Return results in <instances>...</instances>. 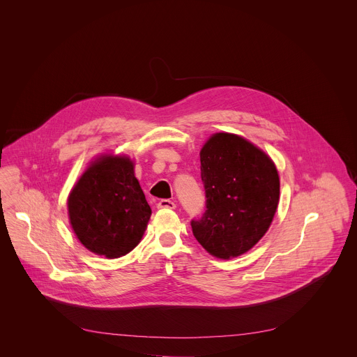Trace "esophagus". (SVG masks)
<instances>
[{
	"mask_svg": "<svg viewBox=\"0 0 357 357\" xmlns=\"http://www.w3.org/2000/svg\"><path fill=\"white\" fill-rule=\"evenodd\" d=\"M156 206H158V208H174L176 204L170 199H160Z\"/></svg>",
	"mask_w": 357,
	"mask_h": 357,
	"instance_id": "esophagus-1",
	"label": "esophagus"
}]
</instances>
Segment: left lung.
Wrapping results in <instances>:
<instances>
[{"label":"left lung","mask_w":357,"mask_h":357,"mask_svg":"<svg viewBox=\"0 0 357 357\" xmlns=\"http://www.w3.org/2000/svg\"><path fill=\"white\" fill-rule=\"evenodd\" d=\"M206 210L192 234L210 255L228 259L246 253L268 231L279 204L275 163L250 142L213 135L201 151Z\"/></svg>","instance_id":"8db88e82"}]
</instances>
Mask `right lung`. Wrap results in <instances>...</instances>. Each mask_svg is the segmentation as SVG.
<instances>
[{
	"label": "right lung",
	"mask_w": 357,
	"mask_h": 357,
	"mask_svg": "<svg viewBox=\"0 0 357 357\" xmlns=\"http://www.w3.org/2000/svg\"><path fill=\"white\" fill-rule=\"evenodd\" d=\"M68 215L79 242L116 258L132 252L147 228L151 207L125 156H102L81 176L68 197Z\"/></svg>",
	"instance_id": "add662e5"
}]
</instances>
